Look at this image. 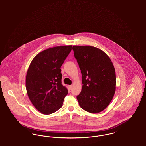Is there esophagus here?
Masks as SVG:
<instances>
[{"label":"esophagus","mask_w":146,"mask_h":146,"mask_svg":"<svg viewBox=\"0 0 146 146\" xmlns=\"http://www.w3.org/2000/svg\"><path fill=\"white\" fill-rule=\"evenodd\" d=\"M68 88L70 89H71L72 88V85H68Z\"/></svg>","instance_id":"obj_1"}]
</instances>
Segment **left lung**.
<instances>
[{"label":"left lung","mask_w":146,"mask_h":146,"mask_svg":"<svg viewBox=\"0 0 146 146\" xmlns=\"http://www.w3.org/2000/svg\"><path fill=\"white\" fill-rule=\"evenodd\" d=\"M74 55L82 74V90L76 98L80 107L91 113L104 111L111 102L116 85L115 68L102 50L91 46H73Z\"/></svg>","instance_id":"8db88e82"}]
</instances>
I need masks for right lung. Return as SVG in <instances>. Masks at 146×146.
I'll use <instances>...</instances> for the list:
<instances>
[{
  "mask_svg": "<svg viewBox=\"0 0 146 146\" xmlns=\"http://www.w3.org/2000/svg\"><path fill=\"white\" fill-rule=\"evenodd\" d=\"M72 45L45 50L35 56L29 66L26 88L35 108L50 114L62 106L67 89L62 84L61 67L72 50Z\"/></svg>",
  "mask_w": 146,
  "mask_h": 146,
  "instance_id": "obj_1",
  "label": "right lung"
}]
</instances>
